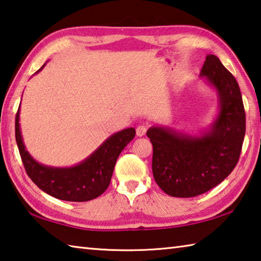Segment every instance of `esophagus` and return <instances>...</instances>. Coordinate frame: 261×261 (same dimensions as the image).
<instances>
[{
    "label": "esophagus",
    "mask_w": 261,
    "mask_h": 261,
    "mask_svg": "<svg viewBox=\"0 0 261 261\" xmlns=\"http://www.w3.org/2000/svg\"><path fill=\"white\" fill-rule=\"evenodd\" d=\"M146 131H147V127L146 126H145V125H139V126H137L136 134H137V136H138V137H143V136H145V134H146Z\"/></svg>",
    "instance_id": "34e87169"
}]
</instances>
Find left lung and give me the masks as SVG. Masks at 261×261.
I'll list each match as a JSON object with an SVG mask.
<instances>
[{
	"instance_id": "left-lung-1",
	"label": "left lung",
	"mask_w": 261,
	"mask_h": 261,
	"mask_svg": "<svg viewBox=\"0 0 261 261\" xmlns=\"http://www.w3.org/2000/svg\"><path fill=\"white\" fill-rule=\"evenodd\" d=\"M219 95L220 112L200 137L152 126V170L156 184L171 197L199 196L220 184L236 167L245 136V110L235 77L215 55H207L200 71Z\"/></svg>"
}]
</instances>
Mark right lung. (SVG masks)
Instances as JSON below:
<instances>
[{
  "instance_id": "1",
  "label": "right lung",
  "mask_w": 261,
  "mask_h": 261,
  "mask_svg": "<svg viewBox=\"0 0 261 261\" xmlns=\"http://www.w3.org/2000/svg\"><path fill=\"white\" fill-rule=\"evenodd\" d=\"M45 64L38 70V72ZM19 109L16 114V141L29 177L43 192L65 201H88L98 198L109 187L118 155L135 138L134 127L116 132L77 166L54 168L43 166L26 151L19 127Z\"/></svg>"
}]
</instances>
